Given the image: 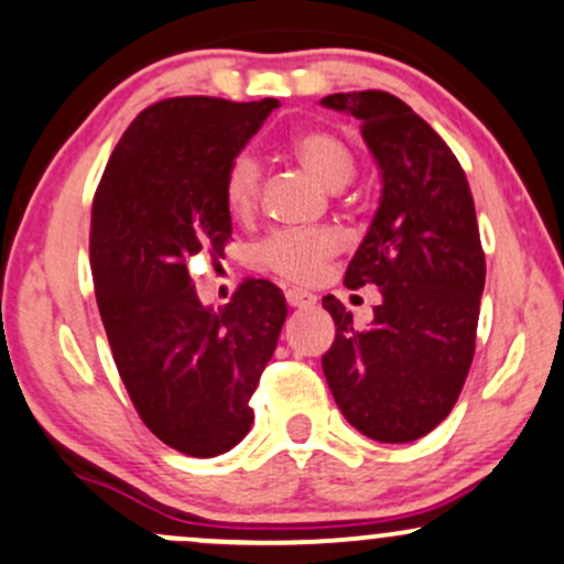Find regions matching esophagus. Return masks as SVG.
Returning <instances> with one entry per match:
<instances>
[{
  "label": "esophagus",
  "instance_id": "esophagus-1",
  "mask_svg": "<svg viewBox=\"0 0 564 564\" xmlns=\"http://www.w3.org/2000/svg\"><path fill=\"white\" fill-rule=\"evenodd\" d=\"M286 302L291 307H313L315 304V296L310 294V291H302V289H289L286 291Z\"/></svg>",
  "mask_w": 564,
  "mask_h": 564
}]
</instances>
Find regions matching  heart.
<instances>
[{
  "instance_id": "obj_1",
  "label": "heart",
  "mask_w": 564,
  "mask_h": 564,
  "mask_svg": "<svg viewBox=\"0 0 564 564\" xmlns=\"http://www.w3.org/2000/svg\"><path fill=\"white\" fill-rule=\"evenodd\" d=\"M294 153L323 185L341 187L352 180L355 156L345 140L332 132H302L291 140ZM262 166L254 153L243 151L225 170L223 198L232 217L243 219L254 212L260 198ZM339 251V236L328 228H286L264 236L254 249L262 270L294 283H310L321 275L323 264Z\"/></svg>"
}]
</instances>
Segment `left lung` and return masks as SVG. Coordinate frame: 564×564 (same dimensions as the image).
Instances as JSON below:
<instances>
[{
    "instance_id": "obj_1",
    "label": "left lung",
    "mask_w": 564,
    "mask_h": 564,
    "mask_svg": "<svg viewBox=\"0 0 564 564\" xmlns=\"http://www.w3.org/2000/svg\"><path fill=\"white\" fill-rule=\"evenodd\" d=\"M381 170V200L345 286H379L373 323L355 328L336 296H323L336 336L323 373L345 419L377 443H411L456 405L475 358L485 251L475 200L445 140L400 97L336 93Z\"/></svg>"
}]
</instances>
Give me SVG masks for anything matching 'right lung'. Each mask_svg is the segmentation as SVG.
Segmentation results:
<instances>
[{"label":"right lung","mask_w":564,"mask_h":564,"mask_svg":"<svg viewBox=\"0 0 564 564\" xmlns=\"http://www.w3.org/2000/svg\"><path fill=\"white\" fill-rule=\"evenodd\" d=\"M273 108V97L153 102L95 191L89 264L116 368L142 424L185 456L212 458L246 437L286 321L281 289L264 278H246L215 313L187 273L191 257H223L232 232L225 170Z\"/></svg>","instance_id":"1"}]
</instances>
